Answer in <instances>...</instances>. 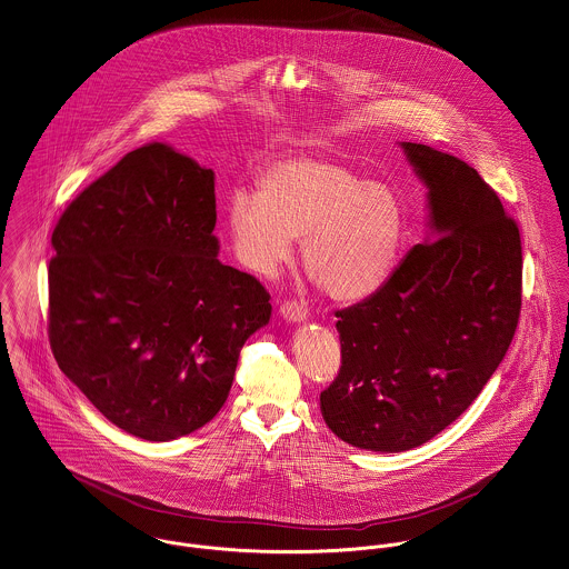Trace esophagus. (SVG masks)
<instances>
[{
    "label": "esophagus",
    "instance_id": "1",
    "mask_svg": "<svg viewBox=\"0 0 569 569\" xmlns=\"http://www.w3.org/2000/svg\"><path fill=\"white\" fill-rule=\"evenodd\" d=\"M279 311L290 322H301V320L307 318V306L301 303V301H286Z\"/></svg>",
    "mask_w": 569,
    "mask_h": 569
}]
</instances>
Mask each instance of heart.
<instances>
[{
	"instance_id": "b5f03b06",
	"label": "heart",
	"mask_w": 569,
	"mask_h": 569,
	"mask_svg": "<svg viewBox=\"0 0 569 569\" xmlns=\"http://www.w3.org/2000/svg\"><path fill=\"white\" fill-rule=\"evenodd\" d=\"M224 217L233 253L270 277L301 238V262L333 299H361L392 272L402 242V208L392 190L329 158L295 156L268 164L258 192L238 188Z\"/></svg>"
}]
</instances>
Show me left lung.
Listing matches in <instances>:
<instances>
[{
    "instance_id": "left-lung-1",
    "label": "left lung",
    "mask_w": 569,
    "mask_h": 569,
    "mask_svg": "<svg viewBox=\"0 0 569 569\" xmlns=\"http://www.w3.org/2000/svg\"><path fill=\"white\" fill-rule=\"evenodd\" d=\"M429 188L436 240L338 309L342 366L320 392L327 427L357 448L400 452L436 438L481 393L522 309V240L477 169L402 142Z\"/></svg>"
}]
</instances>
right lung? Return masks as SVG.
I'll list each match as a JSON object with an SVG mask.
<instances>
[{"instance_id":"obj_1","label":"right lung","mask_w":569,"mask_h":569,"mask_svg":"<svg viewBox=\"0 0 569 569\" xmlns=\"http://www.w3.org/2000/svg\"><path fill=\"white\" fill-rule=\"evenodd\" d=\"M212 169L151 142L62 212L49 262V345L119 429L169 441L224 405L270 295L219 262Z\"/></svg>"}]
</instances>
